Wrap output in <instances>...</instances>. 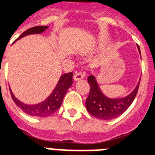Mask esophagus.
<instances>
[{"label": "esophagus", "mask_w": 155, "mask_h": 155, "mask_svg": "<svg viewBox=\"0 0 155 155\" xmlns=\"http://www.w3.org/2000/svg\"><path fill=\"white\" fill-rule=\"evenodd\" d=\"M84 78V74H82L81 72H79V73H76V74L74 75V81H81Z\"/></svg>", "instance_id": "esophagus-1"}]
</instances>
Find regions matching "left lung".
Here are the masks:
<instances>
[{"label":"left lung","instance_id":"8db88e82","mask_svg":"<svg viewBox=\"0 0 155 155\" xmlns=\"http://www.w3.org/2000/svg\"><path fill=\"white\" fill-rule=\"evenodd\" d=\"M139 51L140 47L138 46ZM140 82L130 94L123 98L107 97L100 89L96 79L94 75L88 77V83L90 84V94L85 101V107L88 112L97 119L110 120L120 116L130 107V104L136 96L140 86Z\"/></svg>","mask_w":155,"mask_h":155}]
</instances>
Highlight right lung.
I'll use <instances>...</instances> for the list:
<instances>
[{
	"mask_svg": "<svg viewBox=\"0 0 155 155\" xmlns=\"http://www.w3.org/2000/svg\"><path fill=\"white\" fill-rule=\"evenodd\" d=\"M47 28L48 26H43V25L30 28L23 32L15 41H18L25 35H31V34H41L42 32H44ZM72 78H73L72 72L62 74L58 81L56 86L54 89V91H52V93L48 96L47 99L45 100L43 102L36 104H24L15 97V95L13 94L11 90L10 91H11L12 97L15 104L19 108H21V110H22L25 113L31 116L45 118V117H48L52 114H54L55 111L60 109L61 103L64 97V94L67 92L68 89L73 84Z\"/></svg>",
	"mask_w": 155,
	"mask_h": 155,
	"instance_id": "obj_1",
	"label": "right lung"
}]
</instances>
